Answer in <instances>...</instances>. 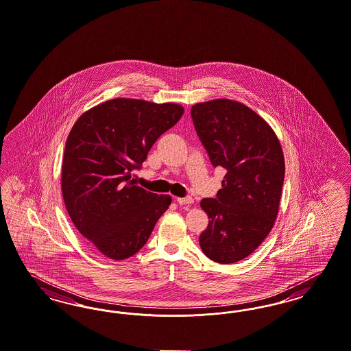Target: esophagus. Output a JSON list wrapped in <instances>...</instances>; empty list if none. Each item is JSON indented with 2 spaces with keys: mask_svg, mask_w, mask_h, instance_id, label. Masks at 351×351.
Here are the masks:
<instances>
[{
  "mask_svg": "<svg viewBox=\"0 0 351 351\" xmlns=\"http://www.w3.org/2000/svg\"><path fill=\"white\" fill-rule=\"evenodd\" d=\"M177 202H178V204L184 206V204H191V203H194V199H193L191 196H186V197H177Z\"/></svg>",
  "mask_w": 351,
  "mask_h": 351,
  "instance_id": "34e87169",
  "label": "esophagus"
}]
</instances>
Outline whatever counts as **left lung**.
Returning <instances> with one entry per match:
<instances>
[{
  "label": "left lung",
  "mask_w": 351,
  "mask_h": 351,
  "mask_svg": "<svg viewBox=\"0 0 351 351\" xmlns=\"http://www.w3.org/2000/svg\"><path fill=\"white\" fill-rule=\"evenodd\" d=\"M195 130L212 165L226 169L199 243L206 256L230 264L252 254L272 229L285 177L281 144L271 126L246 105L228 99L191 108Z\"/></svg>",
  "instance_id": "obj_1"
}]
</instances>
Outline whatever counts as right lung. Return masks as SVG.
<instances>
[{"label":"right lung","instance_id":"add662e5","mask_svg":"<svg viewBox=\"0 0 351 351\" xmlns=\"http://www.w3.org/2000/svg\"><path fill=\"white\" fill-rule=\"evenodd\" d=\"M181 105L114 99L83 113L66 141L62 195L79 233L113 260L135 255L169 208V195L136 186L157 139L182 117Z\"/></svg>","mask_w":351,"mask_h":351}]
</instances>
